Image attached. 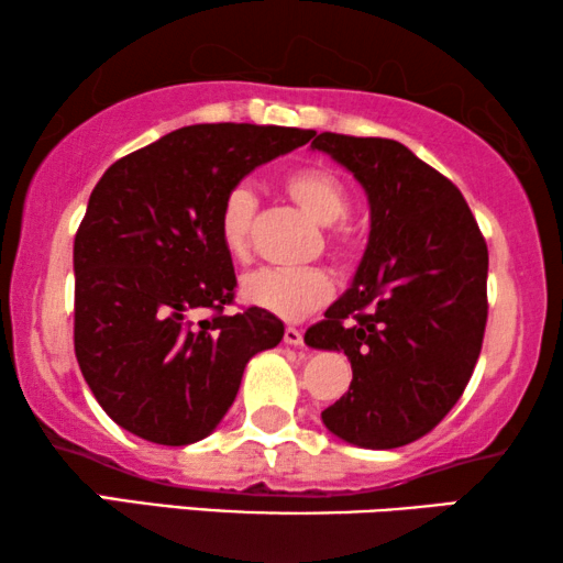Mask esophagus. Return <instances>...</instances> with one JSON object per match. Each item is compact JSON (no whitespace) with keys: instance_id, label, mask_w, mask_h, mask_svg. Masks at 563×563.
<instances>
[{"instance_id":"obj_1","label":"esophagus","mask_w":563,"mask_h":563,"mask_svg":"<svg viewBox=\"0 0 563 563\" xmlns=\"http://www.w3.org/2000/svg\"><path fill=\"white\" fill-rule=\"evenodd\" d=\"M284 343L287 345H302V330H297V328H287L284 330Z\"/></svg>"}]
</instances>
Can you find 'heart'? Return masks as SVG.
Returning <instances> with one entry per match:
<instances>
[{"instance_id": "b5f03b06", "label": "heart", "mask_w": 563, "mask_h": 563, "mask_svg": "<svg viewBox=\"0 0 563 563\" xmlns=\"http://www.w3.org/2000/svg\"><path fill=\"white\" fill-rule=\"evenodd\" d=\"M284 191L307 218L322 228H330L328 245L333 253H345L349 238L338 228L351 210V197L345 184L333 172L320 166H307L291 172L284 179ZM258 199L251 187L238 184L222 199L218 230L220 241L233 258L249 253L253 220ZM333 295V282L320 268H256L241 279V299L245 305L272 312L282 320H302L322 307Z\"/></svg>"}]
</instances>
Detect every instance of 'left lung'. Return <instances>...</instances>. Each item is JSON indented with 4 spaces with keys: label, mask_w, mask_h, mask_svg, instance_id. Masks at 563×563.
Returning <instances> with one entry per match:
<instances>
[{
    "label": "left lung",
    "mask_w": 563,
    "mask_h": 563,
    "mask_svg": "<svg viewBox=\"0 0 563 563\" xmlns=\"http://www.w3.org/2000/svg\"><path fill=\"white\" fill-rule=\"evenodd\" d=\"M312 151L353 174L368 199V241L351 287L305 333L345 353L353 379L322 412L361 449H399L441 422L482 351L487 243L461 191L387 137L320 133Z\"/></svg>",
    "instance_id": "obj_1"
}]
</instances>
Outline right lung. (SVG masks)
Returning <instances> with one entry per match:
<instances>
[{"mask_svg": "<svg viewBox=\"0 0 563 563\" xmlns=\"http://www.w3.org/2000/svg\"><path fill=\"white\" fill-rule=\"evenodd\" d=\"M314 130L189 125L114 161L74 241V349L102 410L143 441L189 445L220 426L245 364L284 338L272 312L225 314L233 258L222 199ZM212 309V319L198 312Z\"/></svg>", "mask_w": 563, "mask_h": 563, "instance_id": "1", "label": "right lung"}]
</instances>
